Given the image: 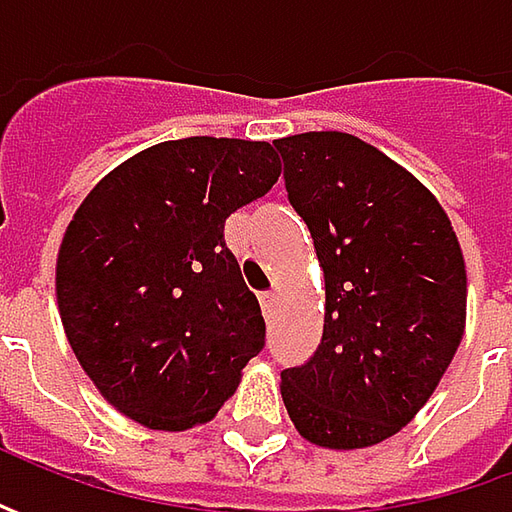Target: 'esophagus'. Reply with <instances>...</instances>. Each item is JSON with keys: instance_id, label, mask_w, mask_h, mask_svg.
<instances>
[{"instance_id": "34e87169", "label": "esophagus", "mask_w": 512, "mask_h": 512, "mask_svg": "<svg viewBox=\"0 0 512 512\" xmlns=\"http://www.w3.org/2000/svg\"><path fill=\"white\" fill-rule=\"evenodd\" d=\"M279 302H282V296H279L276 290H270V293H262V310H265L267 319H273V313L279 310Z\"/></svg>"}]
</instances>
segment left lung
I'll return each instance as SVG.
<instances>
[{
	"label": "left lung",
	"mask_w": 512,
	"mask_h": 512,
	"mask_svg": "<svg viewBox=\"0 0 512 512\" xmlns=\"http://www.w3.org/2000/svg\"><path fill=\"white\" fill-rule=\"evenodd\" d=\"M273 145L325 273L322 344L282 370L287 416L310 444L373 447L422 410L459 350L462 247L439 199L359 136L313 130Z\"/></svg>",
	"instance_id": "obj_1"
}]
</instances>
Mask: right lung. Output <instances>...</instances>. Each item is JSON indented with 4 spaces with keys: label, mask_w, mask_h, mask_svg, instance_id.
<instances>
[{
    "label": "right lung",
    "mask_w": 512,
    "mask_h": 512,
    "mask_svg": "<svg viewBox=\"0 0 512 512\" xmlns=\"http://www.w3.org/2000/svg\"><path fill=\"white\" fill-rule=\"evenodd\" d=\"M270 142L190 136L113 168L76 207L56 302L96 390L150 430L210 422L265 347L225 222L279 182Z\"/></svg>",
    "instance_id": "add662e5"
}]
</instances>
